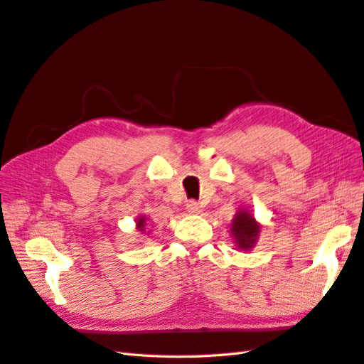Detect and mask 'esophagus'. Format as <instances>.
<instances>
[{
    "instance_id": "esophagus-1",
    "label": "esophagus",
    "mask_w": 364,
    "mask_h": 364,
    "mask_svg": "<svg viewBox=\"0 0 364 364\" xmlns=\"http://www.w3.org/2000/svg\"><path fill=\"white\" fill-rule=\"evenodd\" d=\"M186 209H188L189 213H200L201 212L200 204L195 201V200H189L188 204H186Z\"/></svg>"
}]
</instances>
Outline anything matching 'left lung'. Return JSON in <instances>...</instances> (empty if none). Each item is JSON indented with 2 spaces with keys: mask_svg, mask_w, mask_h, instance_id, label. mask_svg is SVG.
<instances>
[{
  "mask_svg": "<svg viewBox=\"0 0 364 364\" xmlns=\"http://www.w3.org/2000/svg\"><path fill=\"white\" fill-rule=\"evenodd\" d=\"M232 237L235 240V245L241 250H250L258 240L259 235V225L255 218L250 215L249 210L240 209L237 215L232 220L230 225Z\"/></svg>",
  "mask_w": 364,
  "mask_h": 364,
  "instance_id": "left-lung-1",
  "label": "left lung"
}]
</instances>
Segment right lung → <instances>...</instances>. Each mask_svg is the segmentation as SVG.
I'll return each instance as SVG.
<instances>
[{"instance_id": "add662e5", "label": "right lung", "mask_w": 364, "mask_h": 364, "mask_svg": "<svg viewBox=\"0 0 364 364\" xmlns=\"http://www.w3.org/2000/svg\"><path fill=\"white\" fill-rule=\"evenodd\" d=\"M144 226H146V217L141 215L139 218H136V229L144 232Z\"/></svg>"}]
</instances>
